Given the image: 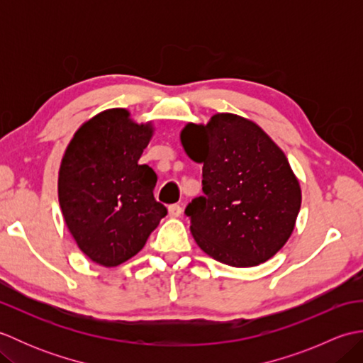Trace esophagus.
Wrapping results in <instances>:
<instances>
[{"instance_id":"esophagus-1","label":"esophagus","mask_w":363,"mask_h":363,"mask_svg":"<svg viewBox=\"0 0 363 363\" xmlns=\"http://www.w3.org/2000/svg\"><path fill=\"white\" fill-rule=\"evenodd\" d=\"M181 213H182V207L179 204L168 206V215H169V217L177 218V217H181Z\"/></svg>"}]
</instances>
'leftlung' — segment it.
Here are the masks:
<instances>
[{"instance_id":"obj_1","label":"left lung","mask_w":363,"mask_h":363,"mask_svg":"<svg viewBox=\"0 0 363 363\" xmlns=\"http://www.w3.org/2000/svg\"><path fill=\"white\" fill-rule=\"evenodd\" d=\"M181 140L203 164V196L186 207L190 230L206 254L230 267H254L289 240L301 189L285 154L252 121L213 115L187 125Z\"/></svg>"}]
</instances>
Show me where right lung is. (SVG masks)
Here are the masks:
<instances>
[{
	"label": "right lung",
	"mask_w": 363,
	"mask_h": 363,
	"mask_svg": "<svg viewBox=\"0 0 363 363\" xmlns=\"http://www.w3.org/2000/svg\"><path fill=\"white\" fill-rule=\"evenodd\" d=\"M152 128L126 109H111L82 125L59 169V204L81 251L117 267L140 251L167 207L154 198L157 174L138 164Z\"/></svg>",
	"instance_id": "obj_1"
}]
</instances>
